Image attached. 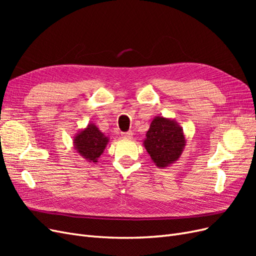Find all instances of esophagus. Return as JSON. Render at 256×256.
Masks as SVG:
<instances>
[{
  "instance_id": "obj_1",
  "label": "esophagus",
  "mask_w": 256,
  "mask_h": 256,
  "mask_svg": "<svg viewBox=\"0 0 256 256\" xmlns=\"http://www.w3.org/2000/svg\"><path fill=\"white\" fill-rule=\"evenodd\" d=\"M132 136H134L132 131H128V132L122 134V138H127V140H130V138H132Z\"/></svg>"
}]
</instances>
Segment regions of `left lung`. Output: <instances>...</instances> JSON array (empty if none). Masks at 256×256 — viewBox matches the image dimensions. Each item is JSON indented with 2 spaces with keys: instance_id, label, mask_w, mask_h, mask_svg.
<instances>
[{
  "instance_id": "1",
  "label": "left lung",
  "mask_w": 256,
  "mask_h": 256,
  "mask_svg": "<svg viewBox=\"0 0 256 256\" xmlns=\"http://www.w3.org/2000/svg\"><path fill=\"white\" fill-rule=\"evenodd\" d=\"M143 146L154 164L166 168L180 158L186 146L184 130L175 120L154 116L147 130Z\"/></svg>"
}]
</instances>
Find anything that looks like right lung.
Wrapping results in <instances>:
<instances>
[{
    "label": "right lung",
    "instance_id": "right-lung-1",
    "mask_svg": "<svg viewBox=\"0 0 256 256\" xmlns=\"http://www.w3.org/2000/svg\"><path fill=\"white\" fill-rule=\"evenodd\" d=\"M72 141L74 150L76 154L88 162L97 164L109 143V138L104 136L95 124L90 122L86 127L76 134Z\"/></svg>",
    "mask_w": 256,
    "mask_h": 256
}]
</instances>
